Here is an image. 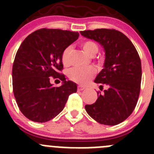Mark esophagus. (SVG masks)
Returning <instances> with one entry per match:
<instances>
[{"mask_svg":"<svg viewBox=\"0 0 154 154\" xmlns=\"http://www.w3.org/2000/svg\"><path fill=\"white\" fill-rule=\"evenodd\" d=\"M84 89H85V87L81 86V85H79L78 86V91H82Z\"/></svg>","mask_w":154,"mask_h":154,"instance_id":"34e87169","label":"esophagus"}]
</instances>
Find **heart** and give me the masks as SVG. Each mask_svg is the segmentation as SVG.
Listing matches in <instances>:
<instances>
[{
	"mask_svg": "<svg viewBox=\"0 0 154 154\" xmlns=\"http://www.w3.org/2000/svg\"><path fill=\"white\" fill-rule=\"evenodd\" d=\"M82 48L87 55L90 57H93L96 55L99 51V46L96 42L93 41H85L82 43ZM72 51V47L69 46L64 50L62 55V63L65 65H69L70 64V55L71 52ZM96 71L92 67H81L77 66L74 67L69 71V76L71 80L79 84L88 83L91 80V79L95 75Z\"/></svg>",
	"mask_w": 154,
	"mask_h": 154,
	"instance_id": "heart-1",
	"label": "heart"
}]
</instances>
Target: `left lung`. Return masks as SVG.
Segmentation results:
<instances>
[{"instance_id":"8db88e82","label":"left lung","mask_w":154,"mask_h":154,"mask_svg":"<svg viewBox=\"0 0 154 154\" xmlns=\"http://www.w3.org/2000/svg\"><path fill=\"white\" fill-rule=\"evenodd\" d=\"M80 33L103 48V69L94 82L107 86L103 94L98 92L96 103L85 105V110L100 124H119L131 115L140 95L142 69L138 52L130 39L116 30L102 28Z\"/></svg>"}]
</instances>
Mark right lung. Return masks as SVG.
I'll list each match as a JSON object with an SVG mask.
<instances>
[{
  "label": "right lung",
  "instance_id": "add662e5",
  "mask_svg": "<svg viewBox=\"0 0 154 154\" xmlns=\"http://www.w3.org/2000/svg\"><path fill=\"white\" fill-rule=\"evenodd\" d=\"M79 32L61 29L37 30L23 41L12 69L13 91L21 112L30 120L45 123L63 110L77 85L59 73L64 50L78 39ZM59 78L55 87L50 78Z\"/></svg>",
  "mask_w": 154,
  "mask_h": 154
}]
</instances>
